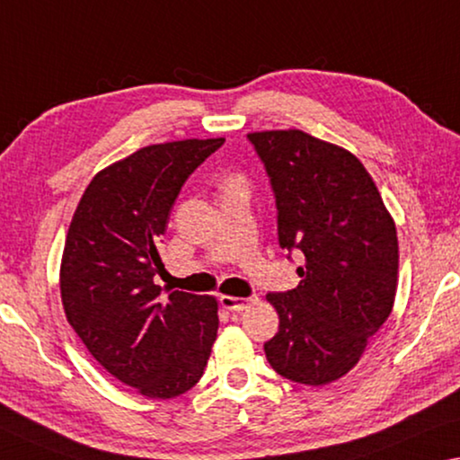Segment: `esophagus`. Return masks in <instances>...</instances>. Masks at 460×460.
Returning <instances> with one entry per match:
<instances>
[{"instance_id":"obj_1","label":"esophagus","mask_w":460,"mask_h":460,"mask_svg":"<svg viewBox=\"0 0 460 460\" xmlns=\"http://www.w3.org/2000/svg\"><path fill=\"white\" fill-rule=\"evenodd\" d=\"M220 302L226 310H232V313H240V310L249 308L254 304V298H238V296H220Z\"/></svg>"}]
</instances>
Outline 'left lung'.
<instances>
[{"label": "left lung", "mask_w": 460, "mask_h": 460, "mask_svg": "<svg viewBox=\"0 0 460 460\" xmlns=\"http://www.w3.org/2000/svg\"><path fill=\"white\" fill-rule=\"evenodd\" d=\"M246 137L270 174L279 246L304 259L298 286L267 294L279 314L267 362L292 383L329 385L358 364L391 314L397 228L351 152L300 129Z\"/></svg>", "instance_id": "8db88e82"}]
</instances>
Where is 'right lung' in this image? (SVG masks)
I'll return each mask as SVG.
<instances>
[{"instance_id": "obj_1", "label": "right lung", "mask_w": 460, "mask_h": 460, "mask_svg": "<svg viewBox=\"0 0 460 460\" xmlns=\"http://www.w3.org/2000/svg\"><path fill=\"white\" fill-rule=\"evenodd\" d=\"M224 137L146 146L84 190L61 257V302L92 358L147 399L199 383L217 337V300L162 294L158 244L189 174Z\"/></svg>"}]
</instances>
